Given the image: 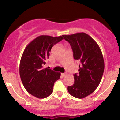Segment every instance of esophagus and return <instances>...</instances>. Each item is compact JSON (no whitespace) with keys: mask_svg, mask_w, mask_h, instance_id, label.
Masks as SVG:
<instances>
[{"mask_svg":"<svg viewBox=\"0 0 120 120\" xmlns=\"http://www.w3.org/2000/svg\"><path fill=\"white\" fill-rule=\"evenodd\" d=\"M61 75L63 77L66 76V75H67V73H61Z\"/></svg>","mask_w":120,"mask_h":120,"instance_id":"34e87169","label":"esophagus"}]
</instances>
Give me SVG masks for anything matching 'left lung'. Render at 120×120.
<instances>
[{"label": "left lung", "instance_id": "1", "mask_svg": "<svg viewBox=\"0 0 120 120\" xmlns=\"http://www.w3.org/2000/svg\"><path fill=\"white\" fill-rule=\"evenodd\" d=\"M71 45L75 60L80 61L79 73L74 74V83L68 87L69 93L82 99L93 93L99 85L104 61L99 46L90 35L78 33L63 36Z\"/></svg>", "mask_w": 120, "mask_h": 120}]
</instances>
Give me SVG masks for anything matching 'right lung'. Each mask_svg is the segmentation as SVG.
Wrapping results in <instances>:
<instances>
[{"label":"right lung","mask_w":120,"mask_h":120,"mask_svg":"<svg viewBox=\"0 0 120 120\" xmlns=\"http://www.w3.org/2000/svg\"><path fill=\"white\" fill-rule=\"evenodd\" d=\"M63 36L53 37L41 35L26 47L20 63V75L25 89L29 93L39 99L51 94L55 81L60 73L44 68L52 47L63 39Z\"/></svg>","instance_id":"1"}]
</instances>
